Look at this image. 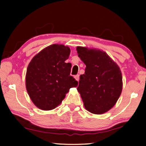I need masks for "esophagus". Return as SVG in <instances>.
<instances>
[{
  "mask_svg": "<svg viewBox=\"0 0 146 146\" xmlns=\"http://www.w3.org/2000/svg\"><path fill=\"white\" fill-rule=\"evenodd\" d=\"M75 78L76 79V80L78 81L79 80V75H76L75 76Z\"/></svg>",
  "mask_w": 146,
  "mask_h": 146,
  "instance_id": "1",
  "label": "esophagus"
}]
</instances>
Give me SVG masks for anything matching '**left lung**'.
Here are the masks:
<instances>
[{
    "instance_id": "8db88e82",
    "label": "left lung",
    "mask_w": 146,
    "mask_h": 146,
    "mask_svg": "<svg viewBox=\"0 0 146 146\" xmlns=\"http://www.w3.org/2000/svg\"><path fill=\"white\" fill-rule=\"evenodd\" d=\"M76 51L86 66L77 88L86 110L93 114L105 113L115 105L122 93L119 66L102 50L78 46Z\"/></svg>"
}]
</instances>
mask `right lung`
Returning a JSON list of instances; mask_svg holds the SVG:
<instances>
[{"label":"right lung","mask_w":146,"mask_h":146,"mask_svg":"<svg viewBox=\"0 0 146 146\" xmlns=\"http://www.w3.org/2000/svg\"><path fill=\"white\" fill-rule=\"evenodd\" d=\"M70 48L62 44L46 47L31 59L27 68L26 87L33 103L48 111L60 104L71 88L78 82L70 75L71 64L66 63Z\"/></svg>","instance_id":"add662e5"}]
</instances>
